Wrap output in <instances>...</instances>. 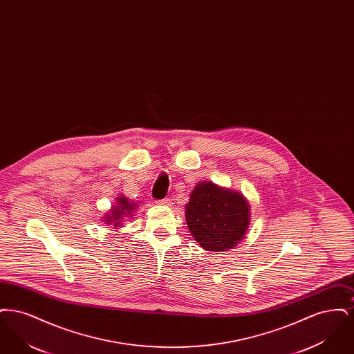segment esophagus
<instances>
[{
  "label": "esophagus",
  "mask_w": 354,
  "mask_h": 354,
  "mask_svg": "<svg viewBox=\"0 0 354 354\" xmlns=\"http://www.w3.org/2000/svg\"><path fill=\"white\" fill-rule=\"evenodd\" d=\"M158 204L159 205H171L172 203H171V199H162V201H158Z\"/></svg>",
  "instance_id": "obj_1"
}]
</instances>
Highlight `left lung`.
<instances>
[{"mask_svg":"<svg viewBox=\"0 0 354 354\" xmlns=\"http://www.w3.org/2000/svg\"><path fill=\"white\" fill-rule=\"evenodd\" d=\"M185 214L191 235L212 252L235 248L251 223V205L243 194L205 180L194 187Z\"/></svg>","mask_w":354,"mask_h":354,"instance_id":"1","label":"left lung"}]
</instances>
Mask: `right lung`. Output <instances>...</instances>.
Instances as JSON below:
<instances>
[{
    "label": "right lung",
    "mask_w": 354,
    "mask_h": 354,
    "mask_svg": "<svg viewBox=\"0 0 354 354\" xmlns=\"http://www.w3.org/2000/svg\"><path fill=\"white\" fill-rule=\"evenodd\" d=\"M136 203L127 199L124 195H119L114 204L111 205V208L102 218V221H104V224L113 225L115 230H119L122 227V220L134 216L133 212L136 209Z\"/></svg>",
    "instance_id": "add662e5"
}]
</instances>
